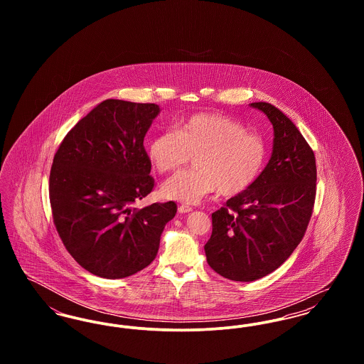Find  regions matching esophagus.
<instances>
[{"instance_id":"34e87169","label":"esophagus","mask_w":364,"mask_h":364,"mask_svg":"<svg viewBox=\"0 0 364 364\" xmlns=\"http://www.w3.org/2000/svg\"><path fill=\"white\" fill-rule=\"evenodd\" d=\"M177 211H178L180 214H187V213H191V211H192V208H191V206H187V205H181V206H178Z\"/></svg>"}]
</instances>
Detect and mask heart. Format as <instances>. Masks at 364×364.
I'll return each mask as SVG.
<instances>
[{
  "mask_svg": "<svg viewBox=\"0 0 364 364\" xmlns=\"http://www.w3.org/2000/svg\"><path fill=\"white\" fill-rule=\"evenodd\" d=\"M195 156V171L181 172L161 187L165 199L198 203L218 191L232 198L248 190L266 159L264 140L245 132L240 122L217 113H202L183 122L177 132L158 135L149 146V158L159 173L187 165Z\"/></svg>",
  "mask_w": 364,
  "mask_h": 364,
  "instance_id": "1",
  "label": "heart"
}]
</instances>
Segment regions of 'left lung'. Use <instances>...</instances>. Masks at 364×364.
Segmentation results:
<instances>
[{"label": "left lung", "mask_w": 364, "mask_h": 364, "mask_svg": "<svg viewBox=\"0 0 364 364\" xmlns=\"http://www.w3.org/2000/svg\"><path fill=\"white\" fill-rule=\"evenodd\" d=\"M251 107L273 125V151L254 184L211 214L205 245L220 276L250 282L270 274L291 257L311 218L316 165L311 147L292 120L267 102Z\"/></svg>", "instance_id": "8db88e82"}]
</instances>
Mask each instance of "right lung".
Wrapping results in <instances>:
<instances>
[{
  "label": "right lung",
  "mask_w": 364,
  "mask_h": 364,
  "mask_svg": "<svg viewBox=\"0 0 364 364\" xmlns=\"http://www.w3.org/2000/svg\"><path fill=\"white\" fill-rule=\"evenodd\" d=\"M159 112L156 104L102 101L53 159L54 225L73 259L98 277H128L149 266L176 215L174 202L134 206L154 187L143 140Z\"/></svg>",
  "instance_id": "obj_1"
}]
</instances>
